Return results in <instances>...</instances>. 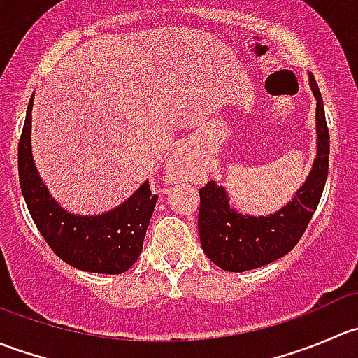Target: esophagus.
Listing matches in <instances>:
<instances>
[{"mask_svg": "<svg viewBox=\"0 0 358 358\" xmlns=\"http://www.w3.org/2000/svg\"><path fill=\"white\" fill-rule=\"evenodd\" d=\"M168 171L171 173V178L175 182H183L194 175V161L190 156L189 147H180L171 159L168 161Z\"/></svg>", "mask_w": 358, "mask_h": 358, "instance_id": "1", "label": "esophagus"}]
</instances>
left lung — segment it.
<instances>
[{
	"instance_id": "left-lung-1",
	"label": "left lung",
	"mask_w": 358,
	"mask_h": 358,
	"mask_svg": "<svg viewBox=\"0 0 358 358\" xmlns=\"http://www.w3.org/2000/svg\"><path fill=\"white\" fill-rule=\"evenodd\" d=\"M308 81L317 100V154L305 183L292 199L275 213L255 216L232 208L225 187L213 180L199 190L201 246L222 270L246 272L286 256L301 239L319 206L329 168V131L322 95L312 74Z\"/></svg>"
}]
</instances>
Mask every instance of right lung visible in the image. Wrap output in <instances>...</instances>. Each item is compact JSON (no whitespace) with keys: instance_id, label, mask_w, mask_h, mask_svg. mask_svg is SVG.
Listing matches in <instances>:
<instances>
[{"instance_id":"1","label":"right lung","mask_w":358,"mask_h":358,"mask_svg":"<svg viewBox=\"0 0 358 358\" xmlns=\"http://www.w3.org/2000/svg\"><path fill=\"white\" fill-rule=\"evenodd\" d=\"M32 102L19 142V178L22 196L36 227L57 256L74 268L92 273L126 272L143 248L157 196L143 182L131 196L102 215H74L59 204L41 180L31 145Z\"/></svg>"}]
</instances>
